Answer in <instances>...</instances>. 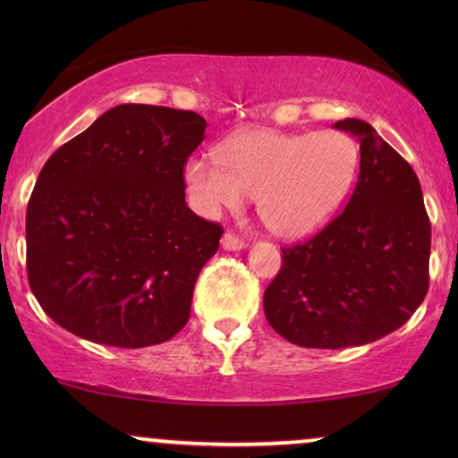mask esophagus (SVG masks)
<instances>
[{"label":"esophagus","mask_w":458,"mask_h":458,"mask_svg":"<svg viewBox=\"0 0 458 458\" xmlns=\"http://www.w3.org/2000/svg\"><path fill=\"white\" fill-rule=\"evenodd\" d=\"M223 248L229 250V252H235V250L246 248V242H243L242 237H237L235 233H225L223 235Z\"/></svg>","instance_id":"esophagus-1"}]
</instances>
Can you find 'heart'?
<instances>
[{"label":"heart","instance_id":"obj_1","mask_svg":"<svg viewBox=\"0 0 458 458\" xmlns=\"http://www.w3.org/2000/svg\"><path fill=\"white\" fill-rule=\"evenodd\" d=\"M359 149L340 131L284 133L242 131L215 156L187 160V191L204 215L259 202L267 227L281 237H306L325 227L352 190Z\"/></svg>","mask_w":458,"mask_h":458}]
</instances>
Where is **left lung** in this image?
<instances>
[{
  "instance_id": "left-lung-1",
  "label": "left lung",
  "mask_w": 458,
  "mask_h": 458,
  "mask_svg": "<svg viewBox=\"0 0 458 458\" xmlns=\"http://www.w3.org/2000/svg\"><path fill=\"white\" fill-rule=\"evenodd\" d=\"M335 129L360 143L350 202L309 242L284 248L265 292V315L304 348L371 344L403 327L429 287L431 225L409 162L359 118Z\"/></svg>"
}]
</instances>
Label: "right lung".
Returning a JSON list of instances; mask_svg holds the SVG:
<instances>
[{"instance_id":"right-lung-1","label":"right lung","mask_w":458,"mask_h":458,"mask_svg":"<svg viewBox=\"0 0 458 458\" xmlns=\"http://www.w3.org/2000/svg\"><path fill=\"white\" fill-rule=\"evenodd\" d=\"M204 131L196 112L121 104L49 156L27 208V273L60 327L118 348L185 327L223 235L185 204Z\"/></svg>"}]
</instances>
